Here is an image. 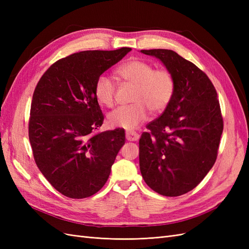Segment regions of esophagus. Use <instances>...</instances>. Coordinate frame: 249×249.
<instances>
[{
    "instance_id": "1",
    "label": "esophagus",
    "mask_w": 249,
    "mask_h": 249,
    "mask_svg": "<svg viewBox=\"0 0 249 249\" xmlns=\"http://www.w3.org/2000/svg\"><path fill=\"white\" fill-rule=\"evenodd\" d=\"M125 137L126 140L129 141H137L139 139V134H137L136 132H126L125 133Z\"/></svg>"
}]
</instances>
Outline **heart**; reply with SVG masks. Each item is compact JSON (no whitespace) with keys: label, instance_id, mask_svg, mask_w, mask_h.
I'll return each instance as SVG.
<instances>
[{"label":"heart","instance_id":"b5f03b06","mask_svg":"<svg viewBox=\"0 0 249 249\" xmlns=\"http://www.w3.org/2000/svg\"><path fill=\"white\" fill-rule=\"evenodd\" d=\"M117 74L126 83L135 86L131 102L109 113L108 124L112 127L134 130L144 123L148 110L158 114L169 105L175 93V80L167 70H155L145 60L133 58L117 70ZM115 82L108 74L97 77L94 84V95L97 102L110 107L114 103Z\"/></svg>","mask_w":249,"mask_h":249}]
</instances>
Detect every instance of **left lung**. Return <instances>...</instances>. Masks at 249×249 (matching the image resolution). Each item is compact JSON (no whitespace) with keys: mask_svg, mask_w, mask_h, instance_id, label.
I'll use <instances>...</instances> for the list:
<instances>
[{"mask_svg":"<svg viewBox=\"0 0 249 249\" xmlns=\"http://www.w3.org/2000/svg\"><path fill=\"white\" fill-rule=\"evenodd\" d=\"M140 52L159 59L176 85L166 109L141 135L140 171L157 193L179 196L194 189L216 161L223 131L219 101L207 74L176 52Z\"/></svg>","mask_w":249,"mask_h":249,"instance_id":"8db88e82","label":"left lung"}]
</instances>
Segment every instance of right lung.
<instances>
[{"label":"right lung","mask_w":249,"mask_h":249,"mask_svg":"<svg viewBox=\"0 0 249 249\" xmlns=\"http://www.w3.org/2000/svg\"><path fill=\"white\" fill-rule=\"evenodd\" d=\"M131 51L74 53L51 65L37 83L29 140L37 167L67 197L85 198L101 190L124 144V130L93 134L104 122L94 84Z\"/></svg>","instance_id":"1"}]
</instances>
